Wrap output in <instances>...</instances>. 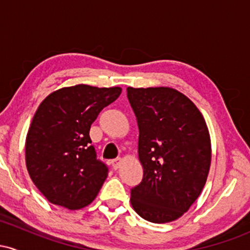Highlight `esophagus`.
Here are the masks:
<instances>
[{"instance_id":"obj_1","label":"esophagus","mask_w":250,"mask_h":250,"mask_svg":"<svg viewBox=\"0 0 250 250\" xmlns=\"http://www.w3.org/2000/svg\"><path fill=\"white\" fill-rule=\"evenodd\" d=\"M120 165H121V159H115L111 161V167H113V169H119L120 168Z\"/></svg>"}]
</instances>
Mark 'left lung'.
<instances>
[{"mask_svg": "<svg viewBox=\"0 0 250 250\" xmlns=\"http://www.w3.org/2000/svg\"><path fill=\"white\" fill-rule=\"evenodd\" d=\"M139 125L143 179L130 202L142 219L166 223L182 216L200 196L211 161L205 119L187 96L168 87L127 88Z\"/></svg>", "mask_w": 250, "mask_h": 250, "instance_id": "1", "label": "left lung"}]
</instances>
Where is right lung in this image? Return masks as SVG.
I'll return each instance as SVG.
<instances>
[{"label": "right lung", "instance_id": "right-lung-1", "mask_svg": "<svg viewBox=\"0 0 250 250\" xmlns=\"http://www.w3.org/2000/svg\"><path fill=\"white\" fill-rule=\"evenodd\" d=\"M120 87L77 84L54 91L37 108L25 139L28 173L50 203L70 210L90 205L108 176L89 130Z\"/></svg>", "mask_w": 250, "mask_h": 250}]
</instances>
